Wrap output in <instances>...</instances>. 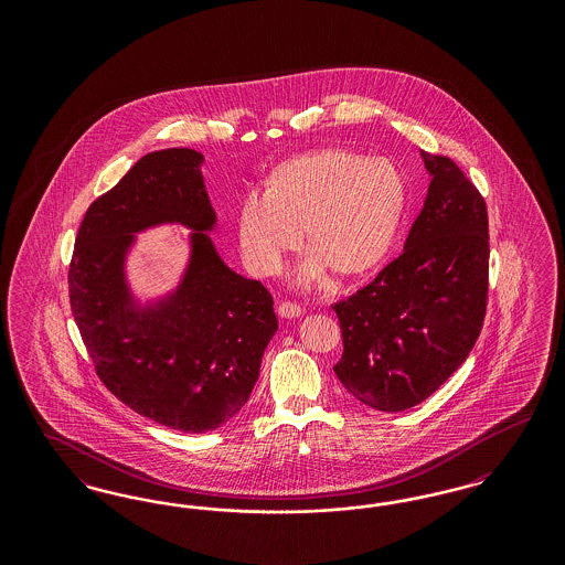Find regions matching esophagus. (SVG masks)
<instances>
[{"mask_svg":"<svg viewBox=\"0 0 565 565\" xmlns=\"http://www.w3.org/2000/svg\"><path fill=\"white\" fill-rule=\"evenodd\" d=\"M277 313H279L281 318H286V320H292V318H298V316L302 313V307L296 305V302H290V300H284V302H279Z\"/></svg>","mask_w":565,"mask_h":565,"instance_id":"obj_1","label":"esophagus"}]
</instances>
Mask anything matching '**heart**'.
Here are the masks:
<instances>
[{
  "label": "heart",
  "instance_id": "obj_1",
  "mask_svg": "<svg viewBox=\"0 0 565 565\" xmlns=\"http://www.w3.org/2000/svg\"><path fill=\"white\" fill-rule=\"evenodd\" d=\"M406 199L394 162L343 148L300 154L270 171L265 194L243 196L235 220L243 263L258 277L281 273L305 228L313 254L298 269L300 284H318L328 269L371 275L396 242Z\"/></svg>",
  "mask_w": 565,
  "mask_h": 565
}]
</instances>
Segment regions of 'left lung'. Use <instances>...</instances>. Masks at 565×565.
<instances>
[{
  "mask_svg": "<svg viewBox=\"0 0 565 565\" xmlns=\"http://www.w3.org/2000/svg\"><path fill=\"white\" fill-rule=\"evenodd\" d=\"M431 182L403 254L332 305L343 337L334 373L360 403L398 413L424 403L483 330L489 220L454 159L422 152Z\"/></svg>",
  "mask_w": 565,
  "mask_h": 565,
  "instance_id": "obj_1",
  "label": "left lung"
}]
</instances>
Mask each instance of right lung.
I'll list each match as a JSON object with an SVG mask.
<instances>
[{
  "instance_id": "1",
  "label": "right lung",
  "mask_w": 565,
  "mask_h": 565,
  "mask_svg": "<svg viewBox=\"0 0 565 565\" xmlns=\"http://www.w3.org/2000/svg\"><path fill=\"white\" fill-rule=\"evenodd\" d=\"M190 148L150 152L86 210L70 263V305L97 376L135 413L201 434L235 417L277 330L273 296L228 269L205 235L215 214ZM180 221L193 236L181 288L135 310L124 254L135 232Z\"/></svg>"
}]
</instances>
